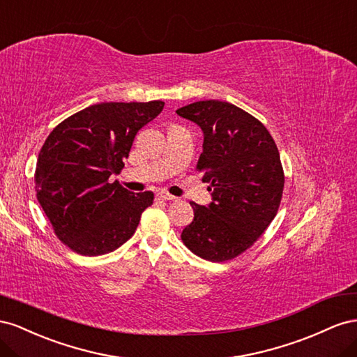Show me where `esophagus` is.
<instances>
[{
  "instance_id": "1",
  "label": "esophagus",
  "mask_w": 357,
  "mask_h": 357,
  "mask_svg": "<svg viewBox=\"0 0 357 357\" xmlns=\"http://www.w3.org/2000/svg\"><path fill=\"white\" fill-rule=\"evenodd\" d=\"M161 200H178V197H175V196H172V195H169V192H166V191H160L158 195H157Z\"/></svg>"
}]
</instances>
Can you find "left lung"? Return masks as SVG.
I'll return each mask as SVG.
<instances>
[{"label": "left lung", "instance_id": "left-lung-1", "mask_svg": "<svg viewBox=\"0 0 357 357\" xmlns=\"http://www.w3.org/2000/svg\"><path fill=\"white\" fill-rule=\"evenodd\" d=\"M176 114L203 131L197 169L212 197L208 206L190 203L195 220L182 230V242L205 260H230L277 215L284 188L278 148L259 119L227 101H196Z\"/></svg>", "mask_w": 357, "mask_h": 357}]
</instances>
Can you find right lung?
Returning a JSON list of instances; mask_svg holds the SVG:
<instances>
[{
	"label": "right lung",
	"instance_id": "right-lung-1",
	"mask_svg": "<svg viewBox=\"0 0 357 357\" xmlns=\"http://www.w3.org/2000/svg\"><path fill=\"white\" fill-rule=\"evenodd\" d=\"M165 101L100 103L56 126L40 151L37 200L55 235L77 254L116 250L136 231L154 192H131L109 182L124 167L137 131L160 115Z\"/></svg>",
	"mask_w": 357,
	"mask_h": 357
}]
</instances>
